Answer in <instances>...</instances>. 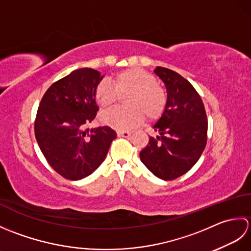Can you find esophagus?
I'll list each match as a JSON object with an SVG mask.
<instances>
[{
    "mask_svg": "<svg viewBox=\"0 0 251 251\" xmlns=\"http://www.w3.org/2000/svg\"><path fill=\"white\" fill-rule=\"evenodd\" d=\"M117 135H119L120 137L128 138L131 135V131H128V130H117Z\"/></svg>",
    "mask_w": 251,
    "mask_h": 251,
    "instance_id": "34e87169",
    "label": "esophagus"
}]
</instances>
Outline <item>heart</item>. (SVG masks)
I'll use <instances>...</instances> for the list:
<instances>
[{
	"mask_svg": "<svg viewBox=\"0 0 251 251\" xmlns=\"http://www.w3.org/2000/svg\"><path fill=\"white\" fill-rule=\"evenodd\" d=\"M112 85L101 82L95 90V98L101 109H110L116 103L117 93H129L126 100L127 109H113L103 112L100 119L106 125L119 129H129L141 124L147 117L155 120L166 105V94L156 84L151 73L138 68H129L117 73Z\"/></svg>",
	"mask_w": 251,
	"mask_h": 251,
	"instance_id": "heart-1",
	"label": "heart"
}]
</instances>
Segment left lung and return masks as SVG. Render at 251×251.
I'll return each mask as SVG.
<instances>
[{
    "label": "left lung",
    "instance_id": "obj_1",
    "mask_svg": "<svg viewBox=\"0 0 251 251\" xmlns=\"http://www.w3.org/2000/svg\"><path fill=\"white\" fill-rule=\"evenodd\" d=\"M154 73L165 84L167 101L152 126L158 135L150 137L140 159L157 178L174 180L188 173L204 151L207 116L201 96L189 81L163 67H156Z\"/></svg>",
    "mask_w": 251,
    "mask_h": 251
}]
</instances>
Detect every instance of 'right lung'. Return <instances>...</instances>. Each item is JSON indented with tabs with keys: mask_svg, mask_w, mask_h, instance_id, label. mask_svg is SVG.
Segmentation results:
<instances>
[{
	"mask_svg": "<svg viewBox=\"0 0 251 251\" xmlns=\"http://www.w3.org/2000/svg\"><path fill=\"white\" fill-rule=\"evenodd\" d=\"M102 78L94 69L74 70L46 90L37 109L36 141L52 169L68 180L92 175L116 138L108 126L86 128L99 110L95 90Z\"/></svg>",
	"mask_w": 251,
	"mask_h": 251,
	"instance_id": "1",
	"label": "right lung"
}]
</instances>
